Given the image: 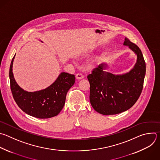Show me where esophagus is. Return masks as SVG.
<instances>
[{"mask_svg":"<svg viewBox=\"0 0 160 160\" xmlns=\"http://www.w3.org/2000/svg\"><path fill=\"white\" fill-rule=\"evenodd\" d=\"M76 78L78 80H80V79H82L83 78V75L81 73H78L77 74H76Z\"/></svg>","mask_w":160,"mask_h":160,"instance_id":"1","label":"esophagus"}]
</instances>
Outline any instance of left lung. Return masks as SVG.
<instances>
[{"label": "left lung", "instance_id": "1", "mask_svg": "<svg viewBox=\"0 0 160 160\" xmlns=\"http://www.w3.org/2000/svg\"><path fill=\"white\" fill-rule=\"evenodd\" d=\"M124 45L128 46L137 55L136 63L129 73L115 75L104 71L106 64H101L87 76L90 103L95 111L103 115L117 114L129 109L142 92L146 74L142 52L127 38Z\"/></svg>", "mask_w": 160, "mask_h": 160}]
</instances>
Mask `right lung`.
<instances>
[{"instance_id":"add662e5","label":"right lung","mask_w":160,"mask_h":160,"mask_svg":"<svg viewBox=\"0 0 160 160\" xmlns=\"http://www.w3.org/2000/svg\"><path fill=\"white\" fill-rule=\"evenodd\" d=\"M14 57L11 63L9 78L12 94L19 108L27 114L39 119L57 116L65 105L68 91L75 83V75L63 72L48 88L28 92L22 89L14 78L12 65Z\"/></svg>"}]
</instances>
